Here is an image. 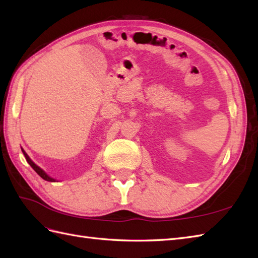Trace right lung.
<instances>
[{
    "label": "right lung",
    "instance_id": "add662e5",
    "mask_svg": "<svg viewBox=\"0 0 258 258\" xmlns=\"http://www.w3.org/2000/svg\"><path fill=\"white\" fill-rule=\"evenodd\" d=\"M22 151H23V150H22ZM23 154H24V156H25V158H26V161H27V163H29L30 164V165L32 166V168L33 169H34V171L38 174V175H40V176L43 178V179H45V180H47V182H55V179H54V178H52V177H50V176H48V175L44 172V171H43V169L42 168H40V167H38L37 165H36V164H34V163H33L31 160H30V157L29 156H27V154H26V153L23 151Z\"/></svg>",
    "mask_w": 258,
    "mask_h": 258
}]
</instances>
